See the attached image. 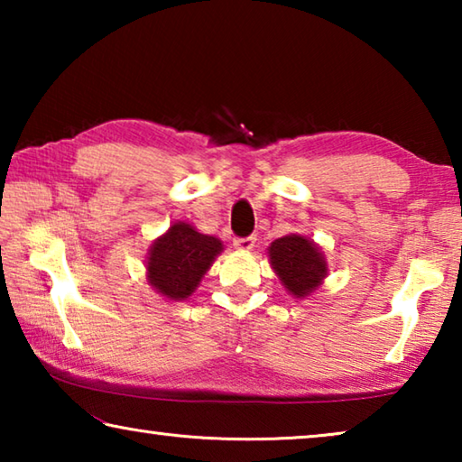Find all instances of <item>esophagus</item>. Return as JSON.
Returning a JSON list of instances; mask_svg holds the SVG:
<instances>
[{"label":"esophagus","instance_id":"34e87169","mask_svg":"<svg viewBox=\"0 0 462 462\" xmlns=\"http://www.w3.org/2000/svg\"><path fill=\"white\" fill-rule=\"evenodd\" d=\"M254 242H256V238H254V236L236 238V240H234V246H236L238 250H242V253H248V250H253V248H254Z\"/></svg>","mask_w":462,"mask_h":462}]
</instances>
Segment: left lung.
I'll list each match as a JSON object with an SVG mask.
<instances>
[{"label":"left lung","mask_w":462,"mask_h":462,"mask_svg":"<svg viewBox=\"0 0 462 462\" xmlns=\"http://www.w3.org/2000/svg\"><path fill=\"white\" fill-rule=\"evenodd\" d=\"M271 269L295 300H308L328 277V261L319 245L303 234H287L267 248Z\"/></svg>","instance_id":"1"}]
</instances>
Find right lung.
<instances>
[{"label": "right lung", "mask_w": 462, "mask_h": 462, "mask_svg": "<svg viewBox=\"0 0 462 462\" xmlns=\"http://www.w3.org/2000/svg\"><path fill=\"white\" fill-rule=\"evenodd\" d=\"M224 245L220 238L198 232L177 220L156 238L146 253V283L169 301H185L199 287Z\"/></svg>", "instance_id": "obj_1"}]
</instances>
